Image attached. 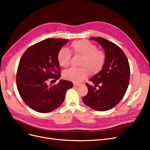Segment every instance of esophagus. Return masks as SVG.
Listing matches in <instances>:
<instances>
[{
    "instance_id": "obj_1",
    "label": "esophagus",
    "mask_w": 150,
    "mask_h": 150,
    "mask_svg": "<svg viewBox=\"0 0 150 150\" xmlns=\"http://www.w3.org/2000/svg\"><path fill=\"white\" fill-rule=\"evenodd\" d=\"M80 84L78 83H74V87H77V86H79Z\"/></svg>"
}]
</instances>
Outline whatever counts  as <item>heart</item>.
<instances>
[{
  "label": "heart",
  "mask_w": 150,
  "mask_h": 150,
  "mask_svg": "<svg viewBox=\"0 0 150 150\" xmlns=\"http://www.w3.org/2000/svg\"><path fill=\"white\" fill-rule=\"evenodd\" d=\"M71 52L74 55L82 56L79 68H71L64 72L63 76L67 80L75 83H81L89 76V72L97 74L105 64L106 54L102 50L98 49L96 45L86 39L75 40L71 43ZM57 59L59 65L67 68L71 65V53L66 49H61L58 52Z\"/></svg>",
  "instance_id": "1"
}]
</instances>
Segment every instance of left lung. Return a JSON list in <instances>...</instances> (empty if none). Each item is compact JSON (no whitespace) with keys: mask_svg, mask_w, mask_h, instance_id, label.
Here are the masks:
<instances>
[{"mask_svg":"<svg viewBox=\"0 0 150 150\" xmlns=\"http://www.w3.org/2000/svg\"><path fill=\"white\" fill-rule=\"evenodd\" d=\"M91 39L104 47L106 61L102 70L89 79L94 86L86 83L88 92L83 101L94 110L105 111L114 108L124 97L129 83L130 67L128 58L118 46L102 38Z\"/></svg>","mask_w":150,"mask_h":150,"instance_id":"8db88e82","label":"left lung"}]
</instances>
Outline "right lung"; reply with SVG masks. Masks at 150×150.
Instances as JSON below:
<instances>
[{
    "label": "right lung",
    "mask_w": 150,
    "mask_h": 150,
    "mask_svg": "<svg viewBox=\"0 0 150 150\" xmlns=\"http://www.w3.org/2000/svg\"><path fill=\"white\" fill-rule=\"evenodd\" d=\"M68 41L65 39L44 40L28 47L22 56L16 74L17 87L22 100L32 110L43 113L54 111L64 102L67 90L73 86L65 80L57 84H47L61 77L57 55Z\"/></svg>",
    "instance_id": "right-lung-1"
}]
</instances>
